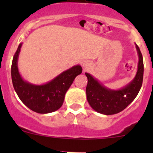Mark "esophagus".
Listing matches in <instances>:
<instances>
[{
    "mask_svg": "<svg viewBox=\"0 0 153 153\" xmlns=\"http://www.w3.org/2000/svg\"><path fill=\"white\" fill-rule=\"evenodd\" d=\"M82 66H83V68L84 69V70H86V69H88L89 67H90L91 64L89 61H84L82 64Z\"/></svg>",
    "mask_w": 153,
    "mask_h": 153,
    "instance_id": "34e87169",
    "label": "esophagus"
}]
</instances>
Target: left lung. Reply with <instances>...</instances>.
<instances>
[{"label": "left lung", "mask_w": 153, "mask_h": 153, "mask_svg": "<svg viewBox=\"0 0 153 153\" xmlns=\"http://www.w3.org/2000/svg\"><path fill=\"white\" fill-rule=\"evenodd\" d=\"M138 56V69L133 79L118 89L106 87L91 74L85 72L88 82L86 88L87 101L96 112L106 115H114L124 110L133 101L142 86L143 76V57L135 44Z\"/></svg>", "instance_id": "obj_1"}]
</instances>
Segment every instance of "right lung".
Returning a JSON list of instances; mask_svg holds the SVG:
<instances>
[{"label": "right lung", "instance_id": "add662e5", "mask_svg": "<svg viewBox=\"0 0 153 153\" xmlns=\"http://www.w3.org/2000/svg\"><path fill=\"white\" fill-rule=\"evenodd\" d=\"M23 43L18 46L13 57L11 69L12 84L21 101L31 110L47 114L58 110L63 105L66 92L77 75L82 72L81 65L64 71L43 84H34L25 81L18 70V61Z\"/></svg>", "mask_w": 153, "mask_h": 153}]
</instances>
